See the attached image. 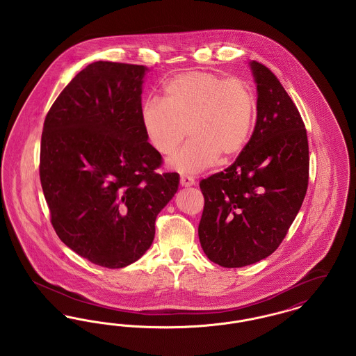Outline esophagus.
Segmentation results:
<instances>
[{"mask_svg":"<svg viewBox=\"0 0 356 356\" xmlns=\"http://www.w3.org/2000/svg\"><path fill=\"white\" fill-rule=\"evenodd\" d=\"M180 184H181V186H192L195 184V180L189 176H181L180 177Z\"/></svg>","mask_w":356,"mask_h":356,"instance_id":"1","label":"esophagus"}]
</instances>
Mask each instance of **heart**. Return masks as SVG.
Returning a JSON list of instances; mask_svg holds the SVG:
<instances>
[{"label":"heart","mask_w":356,"mask_h":356,"mask_svg":"<svg viewBox=\"0 0 356 356\" xmlns=\"http://www.w3.org/2000/svg\"><path fill=\"white\" fill-rule=\"evenodd\" d=\"M254 99L250 86L207 72L179 74L164 86V102L148 100L140 112L153 149L168 156L188 136L191 141L168 160L183 175L225 163L245 147L252 129Z\"/></svg>","instance_id":"1"}]
</instances>
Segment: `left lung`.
Here are the masks:
<instances>
[{"label": "left lung", "mask_w": 356, "mask_h": 356, "mask_svg": "<svg viewBox=\"0 0 356 356\" xmlns=\"http://www.w3.org/2000/svg\"><path fill=\"white\" fill-rule=\"evenodd\" d=\"M248 65L257 93L254 134L231 167L200 181V244L225 268L268 257L287 235L308 186L300 113L270 69L257 61Z\"/></svg>", "instance_id": "left-lung-1"}]
</instances>
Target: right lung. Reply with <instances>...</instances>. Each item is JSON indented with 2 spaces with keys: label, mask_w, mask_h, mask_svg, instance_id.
<instances>
[{
  "label": "right lung",
  "mask_w": 356,
  "mask_h": 356,
  "mask_svg": "<svg viewBox=\"0 0 356 356\" xmlns=\"http://www.w3.org/2000/svg\"><path fill=\"white\" fill-rule=\"evenodd\" d=\"M143 65L96 61L53 102L40 179L51 225L90 263L122 268L152 245L154 221L179 189L141 125Z\"/></svg>",
  "instance_id": "add662e5"
}]
</instances>
